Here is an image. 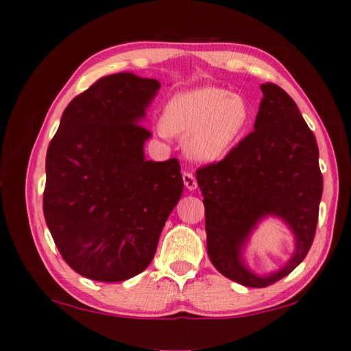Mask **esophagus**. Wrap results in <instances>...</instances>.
<instances>
[{"label": "esophagus", "instance_id": "obj_1", "mask_svg": "<svg viewBox=\"0 0 351 351\" xmlns=\"http://www.w3.org/2000/svg\"><path fill=\"white\" fill-rule=\"evenodd\" d=\"M182 179H184V184H185V186L188 188V190H195V188H197V179H195V176L191 172H184Z\"/></svg>", "mask_w": 351, "mask_h": 351}]
</instances>
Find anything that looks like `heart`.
I'll return each instance as SVG.
<instances>
[{
	"mask_svg": "<svg viewBox=\"0 0 351 351\" xmlns=\"http://www.w3.org/2000/svg\"><path fill=\"white\" fill-rule=\"evenodd\" d=\"M250 121L246 99L215 86L197 87L175 95L166 105L161 136H185L186 154L199 161L219 160L240 139Z\"/></svg>",
	"mask_w": 351,
	"mask_h": 351,
	"instance_id": "heart-1",
	"label": "heart"
}]
</instances>
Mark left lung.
Returning <instances> with one entry per match:
<instances>
[{"label": "left lung", "mask_w": 351, "mask_h": 351, "mask_svg": "<svg viewBox=\"0 0 351 351\" xmlns=\"http://www.w3.org/2000/svg\"><path fill=\"white\" fill-rule=\"evenodd\" d=\"M261 90L255 130L218 163L195 172L210 261L222 276L249 287L273 285L304 261L316 234L323 191L317 142L298 106L274 83L261 84ZM267 214L280 216L293 228L297 249L282 270L258 278L241 264L239 249Z\"/></svg>", "instance_id": "8db88e82"}]
</instances>
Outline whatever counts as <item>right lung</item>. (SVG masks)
<instances>
[{
  "mask_svg": "<svg viewBox=\"0 0 351 351\" xmlns=\"http://www.w3.org/2000/svg\"><path fill=\"white\" fill-rule=\"evenodd\" d=\"M160 83L99 78L62 114L46 156L43 210L65 263L97 282H123L156 255L184 181L178 158L151 161L139 124Z\"/></svg>",
  "mask_w": 351,
  "mask_h": 351,
  "instance_id": "obj_1",
  "label": "right lung"
}]
</instances>
